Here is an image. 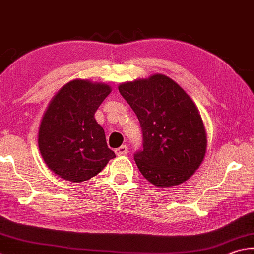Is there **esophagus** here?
Masks as SVG:
<instances>
[{"instance_id": "esophagus-1", "label": "esophagus", "mask_w": 254, "mask_h": 254, "mask_svg": "<svg viewBox=\"0 0 254 254\" xmlns=\"http://www.w3.org/2000/svg\"><path fill=\"white\" fill-rule=\"evenodd\" d=\"M115 152H116V155L118 156H124V155H127L128 154V147L127 146H121L117 149H115Z\"/></svg>"}]
</instances>
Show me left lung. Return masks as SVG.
<instances>
[{
    "instance_id": "8db88e82",
    "label": "left lung",
    "mask_w": 254,
    "mask_h": 254,
    "mask_svg": "<svg viewBox=\"0 0 254 254\" xmlns=\"http://www.w3.org/2000/svg\"><path fill=\"white\" fill-rule=\"evenodd\" d=\"M119 93L140 123L143 149L135 154L138 169L160 188L178 186L192 176L207 152V131L191 97L162 74L126 82Z\"/></svg>"
}]
</instances>
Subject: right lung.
<instances>
[{
  "label": "right lung",
  "mask_w": 254,
  "mask_h": 254,
  "mask_svg": "<svg viewBox=\"0 0 254 254\" xmlns=\"http://www.w3.org/2000/svg\"><path fill=\"white\" fill-rule=\"evenodd\" d=\"M112 92L108 84L73 79L57 92L43 114L38 149L46 166L70 183H84L102 171L115 152L95 119Z\"/></svg>",
  "instance_id": "add662e5"
}]
</instances>
